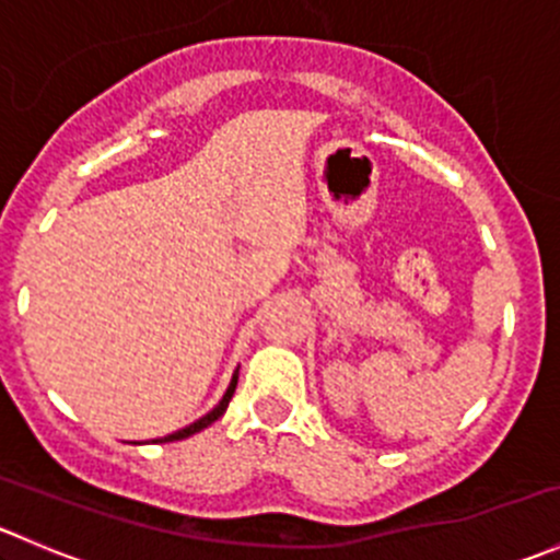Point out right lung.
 <instances>
[{
	"label": "right lung",
	"mask_w": 560,
	"mask_h": 560,
	"mask_svg": "<svg viewBox=\"0 0 560 560\" xmlns=\"http://www.w3.org/2000/svg\"><path fill=\"white\" fill-rule=\"evenodd\" d=\"M235 385H238V369H235V374H233V380H230V387H228V393L222 395V400H219L217 406H213L211 411H208L206 417H200V420H195L191 422V425H186V428H180V431H175V433H167V436H162V439H156V442H180V439H186V436H191V433H200L202 428H208L211 425V422H217L219 417L224 415V411H228V406H230V400H233V393H235Z\"/></svg>",
	"instance_id": "obj_1"
}]
</instances>
